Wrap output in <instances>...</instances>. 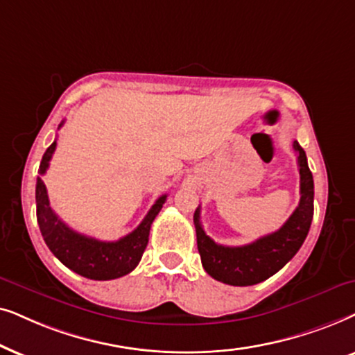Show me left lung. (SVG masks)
<instances>
[{
    "label": "left lung",
    "instance_id": "1",
    "mask_svg": "<svg viewBox=\"0 0 355 355\" xmlns=\"http://www.w3.org/2000/svg\"><path fill=\"white\" fill-rule=\"evenodd\" d=\"M294 149L300 173V202L279 230L243 247H224L207 237L200 222V207L195 211L198 252L205 271L216 281L242 287L266 281L284 268L305 242L313 219V177L305 150L297 141Z\"/></svg>",
    "mask_w": 355,
    "mask_h": 355
}]
</instances>
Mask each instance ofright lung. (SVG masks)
<instances>
[{"label":"right lung","instance_id":"add662e5","mask_svg":"<svg viewBox=\"0 0 355 355\" xmlns=\"http://www.w3.org/2000/svg\"><path fill=\"white\" fill-rule=\"evenodd\" d=\"M63 123H60L61 128ZM56 141L51 143L42 157L39 173L44 175L49 168L51 155L55 153ZM167 195H162L154 206L150 207L143 222L133 232L116 242H102V240L87 237L69 229L50 207L49 195L45 183L37 177L35 202H37V222H39L42 237L50 252L69 268L71 271L81 274L87 279L110 281L125 276L133 271L141 261L146 247L149 242V230L155 216L162 209Z\"/></svg>","mask_w":355,"mask_h":355}]
</instances>
